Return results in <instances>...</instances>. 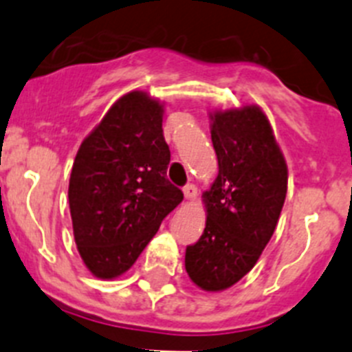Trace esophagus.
<instances>
[{"instance_id": "34e87169", "label": "esophagus", "mask_w": 352, "mask_h": 352, "mask_svg": "<svg viewBox=\"0 0 352 352\" xmlns=\"http://www.w3.org/2000/svg\"><path fill=\"white\" fill-rule=\"evenodd\" d=\"M184 196H186V199H189V201L196 199V196H198V187L192 186V184H187V186L184 187Z\"/></svg>"}]
</instances>
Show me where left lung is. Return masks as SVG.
I'll use <instances>...</instances> for the list:
<instances>
[{
	"mask_svg": "<svg viewBox=\"0 0 352 352\" xmlns=\"http://www.w3.org/2000/svg\"><path fill=\"white\" fill-rule=\"evenodd\" d=\"M219 175L203 192L206 226L187 246L186 271L205 292H222L248 274L274 232L288 168L267 116L258 106L210 113Z\"/></svg>",
	"mask_w": 352,
	"mask_h": 352,
	"instance_id": "left-lung-1",
	"label": "left lung"
}]
</instances>
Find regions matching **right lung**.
<instances>
[{"instance_id":"1","label":"right lung","mask_w":352,"mask_h":352,"mask_svg":"<svg viewBox=\"0 0 352 352\" xmlns=\"http://www.w3.org/2000/svg\"><path fill=\"white\" fill-rule=\"evenodd\" d=\"M165 102L133 90L85 137L72 163L69 208L88 271L114 280L135 264L161 222L184 199L166 179Z\"/></svg>"}]
</instances>
